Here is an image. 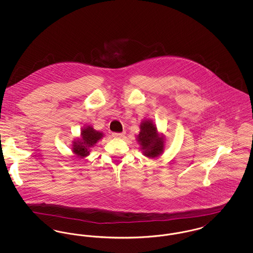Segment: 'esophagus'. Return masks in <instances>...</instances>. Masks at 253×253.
<instances>
[{"mask_svg": "<svg viewBox=\"0 0 253 253\" xmlns=\"http://www.w3.org/2000/svg\"><path fill=\"white\" fill-rule=\"evenodd\" d=\"M113 136L117 137V138H121L125 136V132H113Z\"/></svg>", "mask_w": 253, "mask_h": 253, "instance_id": "esophagus-1", "label": "esophagus"}]
</instances>
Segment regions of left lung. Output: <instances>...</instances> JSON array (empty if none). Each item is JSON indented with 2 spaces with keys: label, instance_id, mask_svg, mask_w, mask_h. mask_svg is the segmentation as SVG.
<instances>
[{
  "label": "left lung",
  "instance_id": "1",
  "mask_svg": "<svg viewBox=\"0 0 253 253\" xmlns=\"http://www.w3.org/2000/svg\"><path fill=\"white\" fill-rule=\"evenodd\" d=\"M145 157L157 158L164 152V135L157 131L152 120H144L140 123V132L136 135Z\"/></svg>",
  "mask_w": 253,
  "mask_h": 253
}]
</instances>
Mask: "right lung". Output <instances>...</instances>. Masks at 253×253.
Returning <instances> with one entry per match:
<instances>
[{
  "instance_id": "1",
  "label": "right lung",
  "mask_w": 253,
  "mask_h": 253,
  "mask_svg": "<svg viewBox=\"0 0 253 253\" xmlns=\"http://www.w3.org/2000/svg\"><path fill=\"white\" fill-rule=\"evenodd\" d=\"M103 137V132L95 130L92 126H85L81 132V137L73 141V154L78 157H86L90 155L93 148L98 140Z\"/></svg>"
}]
</instances>
